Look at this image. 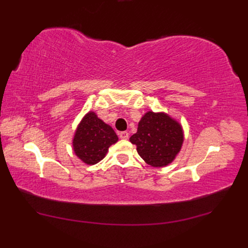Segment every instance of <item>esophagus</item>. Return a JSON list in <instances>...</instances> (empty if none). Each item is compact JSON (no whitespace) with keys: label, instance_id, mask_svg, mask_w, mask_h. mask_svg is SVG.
<instances>
[{"label":"esophagus","instance_id":"1","mask_svg":"<svg viewBox=\"0 0 248 248\" xmlns=\"http://www.w3.org/2000/svg\"><path fill=\"white\" fill-rule=\"evenodd\" d=\"M119 137H120V139H122V140H128L129 133L127 131H122V132L119 133Z\"/></svg>","mask_w":248,"mask_h":248}]
</instances>
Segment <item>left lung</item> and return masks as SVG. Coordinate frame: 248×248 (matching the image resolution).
I'll list each match as a JSON object with an SVG mask.
<instances>
[{"label": "left lung", "instance_id": "left-lung-1", "mask_svg": "<svg viewBox=\"0 0 248 248\" xmlns=\"http://www.w3.org/2000/svg\"><path fill=\"white\" fill-rule=\"evenodd\" d=\"M139 155L155 168L166 167L181 150L182 127L164 112L148 111L139 122L137 133L130 137Z\"/></svg>", "mask_w": 248, "mask_h": 248}]
</instances>
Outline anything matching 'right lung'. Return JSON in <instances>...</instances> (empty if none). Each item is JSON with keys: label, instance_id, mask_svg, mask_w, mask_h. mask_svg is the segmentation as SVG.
I'll list each match as a JSON object with an SVG mask.
<instances>
[{"label": "right lung", "instance_id": "obj_1", "mask_svg": "<svg viewBox=\"0 0 248 248\" xmlns=\"http://www.w3.org/2000/svg\"><path fill=\"white\" fill-rule=\"evenodd\" d=\"M118 141L114 129L100 120L94 111L82 118L73 138V151L87 164H96L106 157L108 148Z\"/></svg>", "mask_w": 248, "mask_h": 248}]
</instances>
